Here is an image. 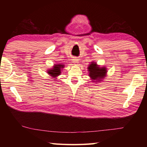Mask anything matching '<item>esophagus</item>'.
<instances>
[{"mask_svg": "<svg viewBox=\"0 0 147 147\" xmlns=\"http://www.w3.org/2000/svg\"><path fill=\"white\" fill-rule=\"evenodd\" d=\"M73 63H75V64H77V63H78V59H76V58H74V59H73Z\"/></svg>", "mask_w": 147, "mask_h": 147, "instance_id": "obj_1", "label": "esophagus"}]
</instances>
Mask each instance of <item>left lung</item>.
<instances>
[{
  "mask_svg": "<svg viewBox=\"0 0 147 147\" xmlns=\"http://www.w3.org/2000/svg\"><path fill=\"white\" fill-rule=\"evenodd\" d=\"M89 71V76L93 80H97L102 78L106 75V69L105 67L100 68L98 65H96L95 63H91L88 67Z\"/></svg>",
  "mask_w": 147,
  "mask_h": 147,
  "instance_id": "1",
  "label": "left lung"
}]
</instances>
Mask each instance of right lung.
Listing matches in <instances>:
<instances>
[{
    "instance_id": "1",
    "label": "right lung",
    "mask_w": 147,
    "mask_h": 147,
    "mask_svg": "<svg viewBox=\"0 0 147 147\" xmlns=\"http://www.w3.org/2000/svg\"><path fill=\"white\" fill-rule=\"evenodd\" d=\"M63 67H64V65H62V64L55 65L54 66L53 69H50V70L48 72V73L51 76L56 77L57 76H58V75H59V74H60L61 68H63Z\"/></svg>"
}]
</instances>
